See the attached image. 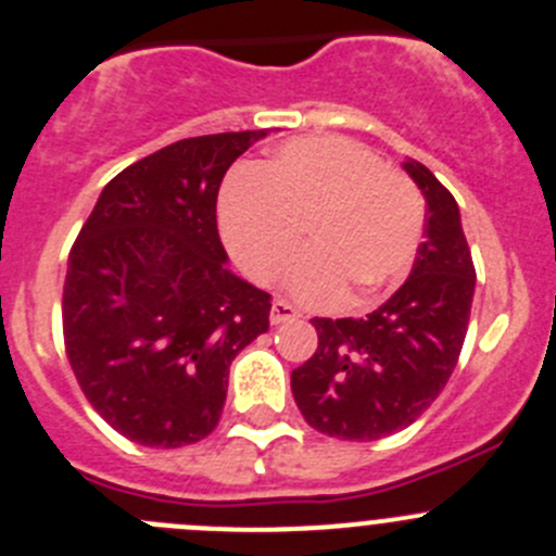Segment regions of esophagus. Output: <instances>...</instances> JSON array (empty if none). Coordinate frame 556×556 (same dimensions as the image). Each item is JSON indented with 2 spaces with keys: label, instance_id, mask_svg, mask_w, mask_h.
<instances>
[{
  "label": "esophagus",
  "instance_id": "34e87169",
  "mask_svg": "<svg viewBox=\"0 0 556 556\" xmlns=\"http://www.w3.org/2000/svg\"><path fill=\"white\" fill-rule=\"evenodd\" d=\"M295 317H301V312L295 309L293 304H290V301H274V306H271V323L274 326H279V323H290V320H295Z\"/></svg>",
  "mask_w": 556,
  "mask_h": 556
}]
</instances>
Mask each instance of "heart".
Instances as JSON below:
<instances>
[{"instance_id":"obj_1","label":"heart","mask_w":556,"mask_h":556,"mask_svg":"<svg viewBox=\"0 0 556 556\" xmlns=\"http://www.w3.org/2000/svg\"><path fill=\"white\" fill-rule=\"evenodd\" d=\"M305 230L301 231L300 228ZM219 230L255 282H274L306 239L290 288L312 304H353L391 293L413 268L424 198L375 152L337 135L293 138L219 198Z\"/></svg>"}]
</instances>
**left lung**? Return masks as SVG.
Instances as JSON below:
<instances>
[{
	"instance_id": "obj_1",
	"label": "left lung",
	"mask_w": 556,
	"mask_h": 556,
	"mask_svg": "<svg viewBox=\"0 0 556 556\" xmlns=\"http://www.w3.org/2000/svg\"><path fill=\"white\" fill-rule=\"evenodd\" d=\"M427 198L407 282L366 317H312L317 350L290 375L304 421L339 440L388 438L440 396L470 323L476 266L459 206L427 165L404 163Z\"/></svg>"
}]
</instances>
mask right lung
<instances>
[{"mask_svg": "<svg viewBox=\"0 0 556 556\" xmlns=\"http://www.w3.org/2000/svg\"><path fill=\"white\" fill-rule=\"evenodd\" d=\"M266 129L185 138L113 176L67 261L62 331L91 407L149 448L217 429L236 355L271 295L225 268L217 195Z\"/></svg>", "mask_w": 556, "mask_h": 556, "instance_id": "1", "label": "right lung"}]
</instances>
